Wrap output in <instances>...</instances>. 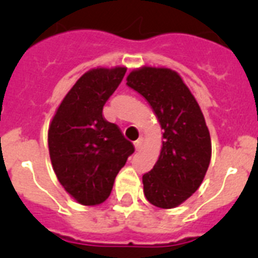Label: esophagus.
Wrapping results in <instances>:
<instances>
[{
	"instance_id": "obj_1",
	"label": "esophagus",
	"mask_w": 258,
	"mask_h": 258,
	"mask_svg": "<svg viewBox=\"0 0 258 258\" xmlns=\"http://www.w3.org/2000/svg\"><path fill=\"white\" fill-rule=\"evenodd\" d=\"M134 147H136L137 151H140L141 149H142V140H138L134 142Z\"/></svg>"
}]
</instances>
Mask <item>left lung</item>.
I'll return each mask as SVG.
<instances>
[{"mask_svg":"<svg viewBox=\"0 0 258 258\" xmlns=\"http://www.w3.org/2000/svg\"><path fill=\"white\" fill-rule=\"evenodd\" d=\"M126 85L149 102L163 129L159 159L142 177L145 197L157 208H175L199 188L208 170L212 143L206 118L175 71L138 68Z\"/></svg>","mask_w":258,"mask_h":258,"instance_id":"left-lung-1","label":"left lung"}]
</instances>
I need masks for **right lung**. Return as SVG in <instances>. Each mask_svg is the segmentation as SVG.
Instances as JSON below:
<instances>
[{
	"mask_svg": "<svg viewBox=\"0 0 258 258\" xmlns=\"http://www.w3.org/2000/svg\"><path fill=\"white\" fill-rule=\"evenodd\" d=\"M126 68L98 67L80 77L59 104L47 133L50 160L64 190L83 206H98L112 191L118 170L134 152L103 106Z\"/></svg>",
	"mask_w": 258,
	"mask_h": 258,
	"instance_id": "1",
	"label": "right lung"
}]
</instances>
